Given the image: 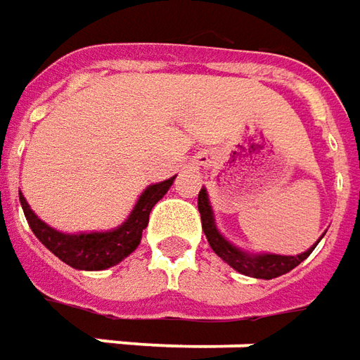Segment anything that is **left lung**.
Here are the masks:
<instances>
[{"label": "left lung", "instance_id": "1", "mask_svg": "<svg viewBox=\"0 0 360 360\" xmlns=\"http://www.w3.org/2000/svg\"><path fill=\"white\" fill-rule=\"evenodd\" d=\"M199 212H200V222H202V231L205 236L211 244V248L214 254H219L222 260L226 264H231L236 272L244 274V276H250V278H262V280H272L278 278L282 274L293 270L297 264H302L317 246V242L314 244V248H309L303 254L297 256H280V254H244L238 248H234L231 242H226L221 236V232L217 231L214 226V217H212L211 205L207 199V191L200 189L199 193Z\"/></svg>", "mask_w": 360, "mask_h": 360}]
</instances>
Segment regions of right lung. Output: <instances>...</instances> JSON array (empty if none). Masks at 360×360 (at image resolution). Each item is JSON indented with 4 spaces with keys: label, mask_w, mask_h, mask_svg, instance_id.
I'll list each match as a JSON object with an SVG mask.
<instances>
[{
    "label": "right lung",
    "mask_w": 360,
    "mask_h": 360,
    "mask_svg": "<svg viewBox=\"0 0 360 360\" xmlns=\"http://www.w3.org/2000/svg\"><path fill=\"white\" fill-rule=\"evenodd\" d=\"M175 177L155 183L141 193L138 205L129 214V219L116 231L90 232V234H65L51 226H46L35 212L29 209L25 197L19 193V200L25 212V219L31 231L41 244H45L63 262L77 268V270H106L110 266L122 262L128 254L138 248L141 240V232L148 226L149 212L155 202L169 191Z\"/></svg>",
    "instance_id": "1"
}]
</instances>
